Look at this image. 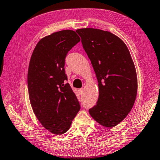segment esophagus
Returning <instances> with one entry per match:
<instances>
[{"mask_svg":"<svg viewBox=\"0 0 160 160\" xmlns=\"http://www.w3.org/2000/svg\"><path fill=\"white\" fill-rule=\"evenodd\" d=\"M78 92H79V94H82L83 93V89L82 88L79 89V90H78Z\"/></svg>","mask_w":160,"mask_h":160,"instance_id":"esophagus-1","label":"esophagus"}]
</instances>
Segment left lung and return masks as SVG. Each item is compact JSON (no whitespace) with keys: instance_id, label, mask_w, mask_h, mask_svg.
<instances>
[{"instance_id":"obj_1","label":"left lung","mask_w":160,"mask_h":160,"mask_svg":"<svg viewBox=\"0 0 160 160\" xmlns=\"http://www.w3.org/2000/svg\"><path fill=\"white\" fill-rule=\"evenodd\" d=\"M76 32L98 81V101L89 112L100 125L112 128L133 107L138 90L134 63L125 43L115 34L93 28Z\"/></svg>"}]
</instances>
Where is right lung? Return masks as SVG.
<instances>
[{"label": "right lung", "instance_id": "right-lung-1", "mask_svg": "<svg viewBox=\"0 0 160 160\" xmlns=\"http://www.w3.org/2000/svg\"><path fill=\"white\" fill-rule=\"evenodd\" d=\"M80 41L70 29L54 32L37 43L29 61L28 85L35 116L48 131L61 135L70 128L80 109L79 102L67 80L65 58Z\"/></svg>", "mask_w": 160, "mask_h": 160}]
</instances>
